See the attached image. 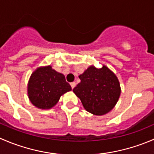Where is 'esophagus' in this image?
Returning a JSON list of instances; mask_svg holds the SVG:
<instances>
[{"label": "esophagus", "instance_id": "obj_1", "mask_svg": "<svg viewBox=\"0 0 154 154\" xmlns=\"http://www.w3.org/2000/svg\"><path fill=\"white\" fill-rule=\"evenodd\" d=\"M75 86H76V83H74V82H73V83H71V88H72V89H74V88L75 87Z\"/></svg>", "mask_w": 154, "mask_h": 154}]
</instances>
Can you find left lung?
Listing matches in <instances>:
<instances>
[{
    "label": "left lung",
    "mask_w": 154,
    "mask_h": 154,
    "mask_svg": "<svg viewBox=\"0 0 154 154\" xmlns=\"http://www.w3.org/2000/svg\"><path fill=\"white\" fill-rule=\"evenodd\" d=\"M80 83L73 92L83 107L92 114L101 116L113 108L120 95V83L107 67L96 68L90 66L79 76Z\"/></svg>",
    "instance_id": "1"
}]
</instances>
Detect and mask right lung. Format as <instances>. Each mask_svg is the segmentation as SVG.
Instances as JSON below:
<instances>
[{"label": "right lung", "instance_id": "1", "mask_svg": "<svg viewBox=\"0 0 154 154\" xmlns=\"http://www.w3.org/2000/svg\"><path fill=\"white\" fill-rule=\"evenodd\" d=\"M71 90L65 76L50 65L38 68L32 73L28 83V95L33 105L50 109L56 105L61 95Z\"/></svg>", "mask_w": 154, "mask_h": 154}]
</instances>
